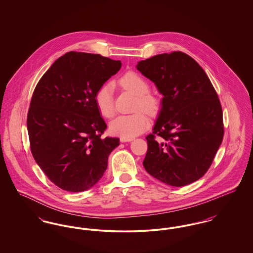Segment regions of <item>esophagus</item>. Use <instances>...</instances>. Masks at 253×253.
I'll return each mask as SVG.
<instances>
[{"label":"esophagus","instance_id":"1","mask_svg":"<svg viewBox=\"0 0 253 253\" xmlns=\"http://www.w3.org/2000/svg\"><path fill=\"white\" fill-rule=\"evenodd\" d=\"M132 138H125V137H121V142L122 143H125V142H131Z\"/></svg>","mask_w":253,"mask_h":253}]
</instances>
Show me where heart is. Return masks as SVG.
I'll return each instance as SVG.
<instances>
[{"instance_id": "obj_1", "label": "heart", "mask_w": 253, "mask_h": 253, "mask_svg": "<svg viewBox=\"0 0 253 253\" xmlns=\"http://www.w3.org/2000/svg\"><path fill=\"white\" fill-rule=\"evenodd\" d=\"M120 84L123 88L135 95L132 110L134 111L129 115H121L110 123V132L115 135L125 138H132L135 135L144 132L149 127V118L144 112L149 115H156L159 107L160 100L157 96L149 91V84L144 79L135 72L125 73L121 79ZM96 107L101 116L111 119L115 114V103L113 96V84L107 83L102 85L97 91L96 96ZM145 111L143 112L140 109Z\"/></svg>"}]
</instances>
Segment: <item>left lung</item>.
Here are the masks:
<instances>
[{"label": "left lung", "instance_id": "left-lung-1", "mask_svg": "<svg viewBox=\"0 0 253 253\" xmlns=\"http://www.w3.org/2000/svg\"><path fill=\"white\" fill-rule=\"evenodd\" d=\"M136 68L163 95L153 132L146 136L145 169L173 187L198 180L211 167L224 136L214 87L202 67L180 51L141 60Z\"/></svg>", "mask_w": 253, "mask_h": 253}]
</instances>
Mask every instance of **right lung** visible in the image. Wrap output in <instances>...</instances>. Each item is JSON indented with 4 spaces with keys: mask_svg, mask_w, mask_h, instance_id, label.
I'll return each mask as SVG.
<instances>
[{
    "mask_svg": "<svg viewBox=\"0 0 253 253\" xmlns=\"http://www.w3.org/2000/svg\"><path fill=\"white\" fill-rule=\"evenodd\" d=\"M121 67V60L71 51L37 84L26 121L31 153L49 180L64 191L92 188L120 145L117 137H102L107 125L95 96Z\"/></svg>",
    "mask_w": 253,
    "mask_h": 253,
    "instance_id": "right-lung-1",
    "label": "right lung"
}]
</instances>
